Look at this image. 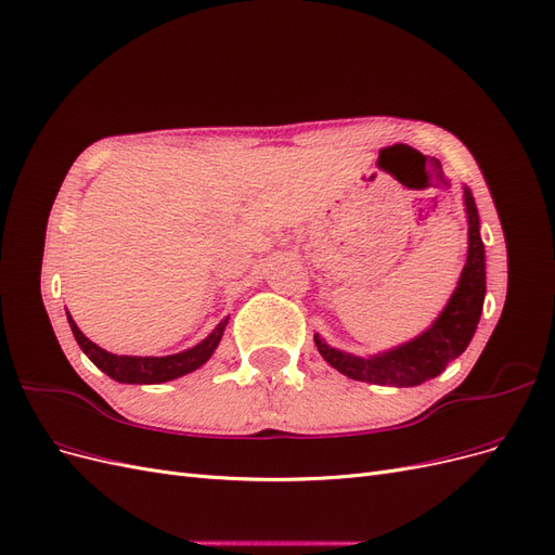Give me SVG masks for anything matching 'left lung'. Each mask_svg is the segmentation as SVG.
<instances>
[{"label": "left lung", "instance_id": "left-lung-1", "mask_svg": "<svg viewBox=\"0 0 555 555\" xmlns=\"http://www.w3.org/2000/svg\"><path fill=\"white\" fill-rule=\"evenodd\" d=\"M465 208L469 224L467 263L461 273L459 287L453 292L444 312L438 317V322H435L426 333L418 335L416 340L373 359H357L351 354H343V351L328 347L319 335H314L319 354H322L335 371H340L343 375L357 382H371L384 386H416L438 377L453 359H459L463 354L479 324L486 294V266L483 243L479 238V215L469 190H465Z\"/></svg>", "mask_w": 555, "mask_h": 555}]
</instances>
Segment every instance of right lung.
<instances>
[{
  "mask_svg": "<svg viewBox=\"0 0 555 555\" xmlns=\"http://www.w3.org/2000/svg\"><path fill=\"white\" fill-rule=\"evenodd\" d=\"M66 319H69L74 338L80 345V349L86 351L88 359L99 367V371H104L108 377H113L115 382H122V384H159V382H169V379H176L180 375H188V373L196 371V367H201L212 357V351L217 345H220L224 326H227V319H224V322L217 326L206 340H201L196 347L182 351V354L117 357L102 347H96L92 340H88L86 335L80 333V328L76 326L69 312H66Z\"/></svg>",
  "mask_w": 555,
  "mask_h": 555,
  "instance_id": "add662e5",
  "label": "right lung"
}]
</instances>
